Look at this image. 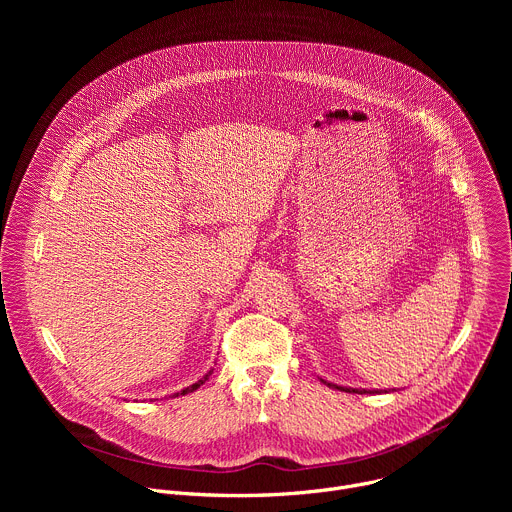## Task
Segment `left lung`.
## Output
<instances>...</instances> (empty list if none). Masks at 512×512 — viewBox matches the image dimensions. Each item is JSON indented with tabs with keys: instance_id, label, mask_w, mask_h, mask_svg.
I'll use <instances>...</instances> for the list:
<instances>
[{
	"instance_id": "obj_1",
	"label": "left lung",
	"mask_w": 512,
	"mask_h": 512,
	"mask_svg": "<svg viewBox=\"0 0 512 512\" xmlns=\"http://www.w3.org/2000/svg\"><path fill=\"white\" fill-rule=\"evenodd\" d=\"M324 385H328V387H332V389H338V391H344V393H358V395H364V393H389V391H379V389H373V391H367V389H350V387H340V385H334V383H328V381H324V379H320ZM395 391V389H393Z\"/></svg>"
}]
</instances>
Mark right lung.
<instances>
[{"label": "right lung", "instance_id": "obj_1", "mask_svg": "<svg viewBox=\"0 0 512 512\" xmlns=\"http://www.w3.org/2000/svg\"><path fill=\"white\" fill-rule=\"evenodd\" d=\"M210 375H212V369H210V371H208V373H206V375H204V377H202V379H198V381H196V383H192V385H190V387H186V389H182V391H178V393H174V395H172V397H178V395H188V393H192V391H196V389H198V387H200V385H202V383H206V381H208V377H210Z\"/></svg>", "mask_w": 512, "mask_h": 512}]
</instances>
